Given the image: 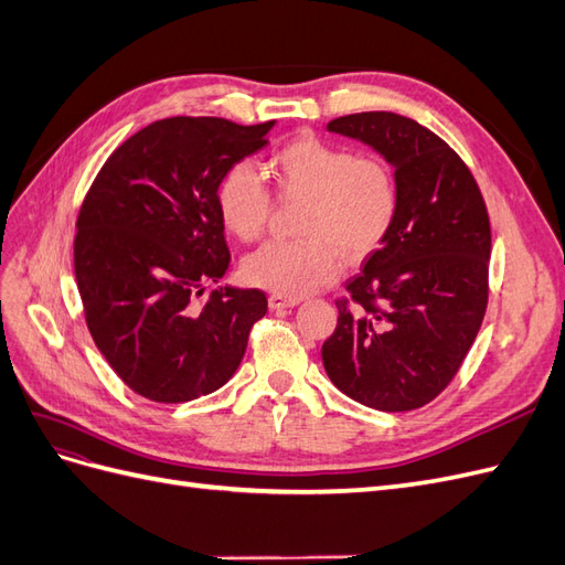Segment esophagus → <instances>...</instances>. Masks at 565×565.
I'll use <instances>...</instances> for the list:
<instances>
[{
    "label": "esophagus",
    "mask_w": 565,
    "mask_h": 565,
    "mask_svg": "<svg viewBox=\"0 0 565 565\" xmlns=\"http://www.w3.org/2000/svg\"><path fill=\"white\" fill-rule=\"evenodd\" d=\"M299 303V299H289V297H280V295H270L268 297V306L273 311H285V309H295Z\"/></svg>",
    "instance_id": "esophagus-1"
}]
</instances>
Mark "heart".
Here are the masks:
<instances>
[{
  "mask_svg": "<svg viewBox=\"0 0 565 565\" xmlns=\"http://www.w3.org/2000/svg\"><path fill=\"white\" fill-rule=\"evenodd\" d=\"M282 195L303 198L299 241H276L249 254L243 276L273 295L299 299L332 282L344 266V248L361 259L377 247L398 212V191L388 167L372 158L299 136L270 158ZM216 214L237 241L259 237L268 214V191L249 162H235L216 183Z\"/></svg>",
  "mask_w": 565,
  "mask_h": 565,
  "instance_id": "heart-1",
  "label": "heart"
}]
</instances>
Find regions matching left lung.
Segmentation results:
<instances>
[{
    "instance_id": "left-lung-1",
    "label": "left lung",
    "mask_w": 565,
    "mask_h": 565,
    "mask_svg": "<svg viewBox=\"0 0 565 565\" xmlns=\"http://www.w3.org/2000/svg\"><path fill=\"white\" fill-rule=\"evenodd\" d=\"M328 131L393 169L396 218L349 280L322 365L349 398L382 413L434 401L469 353L488 303L490 218L457 152L396 113L337 117Z\"/></svg>"
}]
</instances>
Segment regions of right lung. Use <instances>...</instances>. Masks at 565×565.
Masks as SVG:
<instances>
[{
    "label": "right lung",
    "mask_w": 565,
    "mask_h": 565,
    "mask_svg": "<svg viewBox=\"0 0 565 565\" xmlns=\"http://www.w3.org/2000/svg\"><path fill=\"white\" fill-rule=\"evenodd\" d=\"M273 127L158 119L113 152L84 198L75 235L84 316L117 377L143 398L185 403L224 386L268 311L262 289L220 285L207 302L196 297L231 264L216 183Z\"/></svg>",
    "instance_id": "1"
}]
</instances>
